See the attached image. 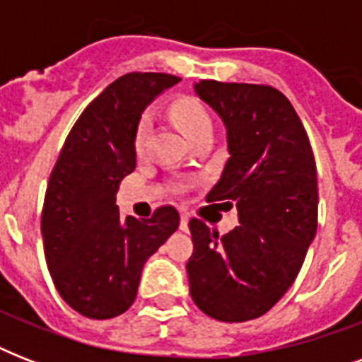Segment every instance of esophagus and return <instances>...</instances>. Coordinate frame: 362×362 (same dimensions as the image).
Masks as SVG:
<instances>
[{
    "mask_svg": "<svg viewBox=\"0 0 362 362\" xmlns=\"http://www.w3.org/2000/svg\"><path fill=\"white\" fill-rule=\"evenodd\" d=\"M187 221H189V216H187V212H182V214H180V227H182V229H187Z\"/></svg>",
    "mask_w": 362,
    "mask_h": 362,
    "instance_id": "esophagus-1",
    "label": "esophagus"
}]
</instances>
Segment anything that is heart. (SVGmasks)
I'll list each match as a JSON object with an SVG mask.
<instances>
[{
	"mask_svg": "<svg viewBox=\"0 0 362 362\" xmlns=\"http://www.w3.org/2000/svg\"><path fill=\"white\" fill-rule=\"evenodd\" d=\"M173 118L178 124V127L182 129V133L189 139V141H195L197 136L206 135V133H212L214 131V124H212V116L206 110L199 99L195 98H182L178 99L175 105H173ZM148 129V120L142 118L136 125L135 133V146L136 150H141L142 142H144V135H146Z\"/></svg>",
	"mask_w": 362,
	"mask_h": 362,
	"instance_id": "1",
	"label": "heart"
}]
</instances>
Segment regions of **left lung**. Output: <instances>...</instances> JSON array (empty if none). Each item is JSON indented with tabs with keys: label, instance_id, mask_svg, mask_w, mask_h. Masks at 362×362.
<instances>
[{
	"label": "left lung",
	"instance_id": "1",
	"mask_svg": "<svg viewBox=\"0 0 362 362\" xmlns=\"http://www.w3.org/2000/svg\"><path fill=\"white\" fill-rule=\"evenodd\" d=\"M195 93L220 116L227 159L206 201L237 206L220 237L189 221V295L204 314L242 323L267 314L297 278L317 229V170L289 99L272 86L201 81Z\"/></svg>",
	"mask_w": 362,
	"mask_h": 362
}]
</instances>
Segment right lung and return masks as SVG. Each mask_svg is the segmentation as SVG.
Wrapping results in <instances>:
<instances>
[{"instance_id": "right-lung-1", "label": "right lung", "mask_w": 362, "mask_h": 362, "mask_svg": "<svg viewBox=\"0 0 362 362\" xmlns=\"http://www.w3.org/2000/svg\"><path fill=\"white\" fill-rule=\"evenodd\" d=\"M178 76L127 73L105 88L65 139L41 216L45 257L59 297L90 320H110L135 303L141 272L178 229L175 206L150 220L122 218L116 193L136 163L142 110Z\"/></svg>"}]
</instances>
